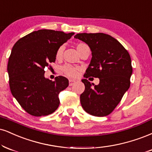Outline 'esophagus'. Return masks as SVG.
<instances>
[{"mask_svg": "<svg viewBox=\"0 0 152 152\" xmlns=\"http://www.w3.org/2000/svg\"><path fill=\"white\" fill-rule=\"evenodd\" d=\"M74 83H75V81H74V80H71V79L69 80V86H70L74 85Z\"/></svg>", "mask_w": 152, "mask_h": 152, "instance_id": "1", "label": "esophagus"}]
</instances>
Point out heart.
<instances>
[{"label": "heart", "instance_id": "b5f03b06", "mask_svg": "<svg viewBox=\"0 0 152 152\" xmlns=\"http://www.w3.org/2000/svg\"><path fill=\"white\" fill-rule=\"evenodd\" d=\"M76 49H77L78 52L79 53V54H81V52L85 49L87 48L88 45L85 43H78L76 45ZM63 51H64V47H58L56 52V59H61L62 57V55H63ZM78 71H79V68L76 66H71L69 64H66L64 66L61 68V71L63 72L64 74H65L66 76H68L69 78H75L77 76L78 74Z\"/></svg>", "mask_w": 152, "mask_h": 152}]
</instances>
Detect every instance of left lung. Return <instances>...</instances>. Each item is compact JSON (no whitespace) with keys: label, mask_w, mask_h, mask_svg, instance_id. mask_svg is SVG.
I'll list each match as a JSON object with an SVG mask.
<instances>
[{"label":"left lung","mask_w":152,"mask_h":152,"mask_svg":"<svg viewBox=\"0 0 152 152\" xmlns=\"http://www.w3.org/2000/svg\"><path fill=\"white\" fill-rule=\"evenodd\" d=\"M75 38L84 42L92 52L89 66L82 82L85 91L80 96L82 107L94 116H107L114 110L130 86L132 74L128 52L116 39L104 33H81ZM88 77H98L94 85Z\"/></svg>","instance_id":"left-lung-1"}]
</instances>
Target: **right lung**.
Returning <instances> with one entry per match:
<instances>
[{
  "instance_id": "add662e5",
  "label": "right lung",
  "mask_w": 152,
  "mask_h": 152,
  "mask_svg": "<svg viewBox=\"0 0 152 152\" xmlns=\"http://www.w3.org/2000/svg\"><path fill=\"white\" fill-rule=\"evenodd\" d=\"M74 32L39 30L20 39L12 47L8 64L9 86L12 96L31 115L52 114L58 108V95L69 86L64 76L55 81L45 77V69L54 62L56 52Z\"/></svg>"
}]
</instances>
